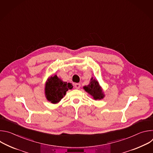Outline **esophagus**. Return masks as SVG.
Instances as JSON below:
<instances>
[{
    "label": "esophagus",
    "instance_id": "obj_1",
    "mask_svg": "<svg viewBox=\"0 0 153 153\" xmlns=\"http://www.w3.org/2000/svg\"><path fill=\"white\" fill-rule=\"evenodd\" d=\"M74 87L76 89H79V88H80V84L78 83H75L74 84Z\"/></svg>",
    "mask_w": 153,
    "mask_h": 153
}]
</instances>
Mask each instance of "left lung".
Listing matches in <instances>:
<instances>
[{
  "label": "left lung",
  "instance_id": "left-lung-1",
  "mask_svg": "<svg viewBox=\"0 0 153 153\" xmlns=\"http://www.w3.org/2000/svg\"><path fill=\"white\" fill-rule=\"evenodd\" d=\"M83 89L96 100L102 99L105 97L104 93L98 81L93 79V77H91L88 85L83 86Z\"/></svg>",
  "mask_w": 153,
  "mask_h": 153
}]
</instances>
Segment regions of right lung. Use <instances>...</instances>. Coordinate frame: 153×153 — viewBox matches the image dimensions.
<instances>
[{
	"instance_id": "add662e5",
	"label": "right lung",
	"mask_w": 153,
	"mask_h": 153,
	"mask_svg": "<svg viewBox=\"0 0 153 153\" xmlns=\"http://www.w3.org/2000/svg\"><path fill=\"white\" fill-rule=\"evenodd\" d=\"M72 83L63 82L57 75L49 77L46 82L45 94L47 99L52 103H57L66 94L68 90H71Z\"/></svg>"
}]
</instances>
